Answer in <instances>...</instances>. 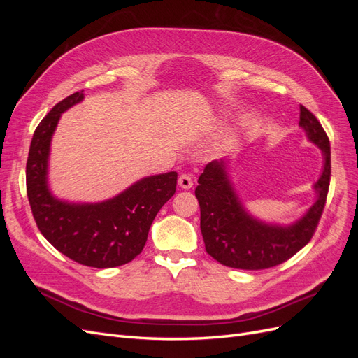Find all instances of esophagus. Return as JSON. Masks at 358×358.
<instances>
[{
    "instance_id": "1",
    "label": "esophagus",
    "mask_w": 358,
    "mask_h": 358,
    "mask_svg": "<svg viewBox=\"0 0 358 358\" xmlns=\"http://www.w3.org/2000/svg\"><path fill=\"white\" fill-rule=\"evenodd\" d=\"M178 183L182 189H189L192 188V178L188 175V173H182L178 179Z\"/></svg>"
}]
</instances>
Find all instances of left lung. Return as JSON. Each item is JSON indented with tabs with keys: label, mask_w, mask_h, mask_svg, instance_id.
Wrapping results in <instances>:
<instances>
[{
	"label": "left lung",
	"mask_w": 358,
	"mask_h": 358,
	"mask_svg": "<svg viewBox=\"0 0 358 358\" xmlns=\"http://www.w3.org/2000/svg\"><path fill=\"white\" fill-rule=\"evenodd\" d=\"M299 125L305 129L309 142L321 149L324 166L313 185L315 201L292 224H268L245 209L229 176V159H215L204 167L196 188L200 229L206 251L218 263L242 270L275 267L312 239L330 185V142L318 119L305 106H300Z\"/></svg>",
	"instance_id": "1"
}]
</instances>
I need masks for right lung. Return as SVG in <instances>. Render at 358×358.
<instances>
[{
    "label": "right lung",
    "instance_id": "add662e5",
    "mask_svg": "<svg viewBox=\"0 0 358 358\" xmlns=\"http://www.w3.org/2000/svg\"><path fill=\"white\" fill-rule=\"evenodd\" d=\"M82 100L83 91L71 94L36 128L27 161V194L38 230L61 254L83 266L117 267L142 252L157 213L176 191L178 173L143 178L100 203L53 196L48 182L52 136L61 115Z\"/></svg>",
    "mask_w": 358,
    "mask_h": 358
}]
</instances>
